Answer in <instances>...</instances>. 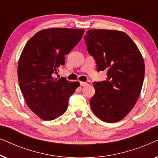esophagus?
Returning <instances> with one entry per match:
<instances>
[{
  "label": "esophagus",
  "instance_id": "1",
  "mask_svg": "<svg viewBox=\"0 0 158 158\" xmlns=\"http://www.w3.org/2000/svg\"><path fill=\"white\" fill-rule=\"evenodd\" d=\"M81 86H86V85H88V83H86V82H81Z\"/></svg>",
  "mask_w": 158,
  "mask_h": 158
}]
</instances>
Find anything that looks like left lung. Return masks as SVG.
<instances>
[{
  "label": "left lung",
  "mask_w": 158,
  "mask_h": 158,
  "mask_svg": "<svg viewBox=\"0 0 158 158\" xmlns=\"http://www.w3.org/2000/svg\"><path fill=\"white\" fill-rule=\"evenodd\" d=\"M85 42L97 64V70L107 71L106 81L94 82L96 93L90 108L105 122L122 120L135 106L144 76L142 54L132 40L117 30L90 29Z\"/></svg>",
  "instance_id": "1"
}]
</instances>
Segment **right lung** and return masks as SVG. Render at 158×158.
Segmentation results:
<instances>
[{"label": "right lung", "instance_id": "right-lung-1", "mask_svg": "<svg viewBox=\"0 0 158 158\" xmlns=\"http://www.w3.org/2000/svg\"><path fill=\"white\" fill-rule=\"evenodd\" d=\"M83 29L49 28L34 34L26 44L18 64L20 89L28 107L43 120H53L66 111L68 100L80 86L54 76L64 57L78 44Z\"/></svg>", "mask_w": 158, "mask_h": 158}]
</instances>
